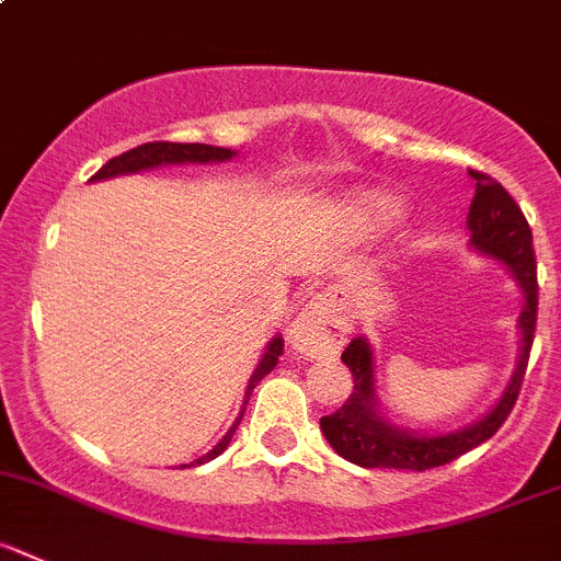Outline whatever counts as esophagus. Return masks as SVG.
Masks as SVG:
<instances>
[{
  "label": "esophagus",
  "mask_w": 561,
  "mask_h": 561,
  "mask_svg": "<svg viewBox=\"0 0 561 561\" xmlns=\"http://www.w3.org/2000/svg\"><path fill=\"white\" fill-rule=\"evenodd\" d=\"M287 342L304 358L331 356L345 342V314L329 296H314L293 320Z\"/></svg>",
  "instance_id": "1"
}]
</instances>
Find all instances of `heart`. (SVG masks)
<instances>
[{"instance_id":"obj_1","label":"heart","mask_w":561,"mask_h":561,"mask_svg":"<svg viewBox=\"0 0 561 561\" xmlns=\"http://www.w3.org/2000/svg\"><path fill=\"white\" fill-rule=\"evenodd\" d=\"M353 208H356V214L362 216L369 227H389L400 219L405 205H402V199L394 197V194L369 188V192H358L356 197H353Z\"/></svg>"}]
</instances>
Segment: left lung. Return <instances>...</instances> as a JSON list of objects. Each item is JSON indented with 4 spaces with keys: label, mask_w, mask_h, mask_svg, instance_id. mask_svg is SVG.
I'll return each instance as SVG.
<instances>
[{
    "label": "left lung",
    "mask_w": 561,
    "mask_h": 561,
    "mask_svg": "<svg viewBox=\"0 0 561 561\" xmlns=\"http://www.w3.org/2000/svg\"><path fill=\"white\" fill-rule=\"evenodd\" d=\"M477 183L466 230L469 249L480 257L504 265L520 293L518 314V362L499 400L471 425L444 433H425L400 425L383 411L375 380V353L367 336H353L342 351V362L353 375V394L340 411L320 419V431L340 458L362 469H408L425 471L460 458L480 447L504 425L518 400L520 380L529 362L537 323V265L531 249V230L507 188L482 172H469Z\"/></svg>",
    "instance_id": "8db88e82"
}]
</instances>
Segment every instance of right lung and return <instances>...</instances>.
I'll return each instance as SVG.
<instances>
[{"mask_svg": "<svg viewBox=\"0 0 561 561\" xmlns=\"http://www.w3.org/2000/svg\"><path fill=\"white\" fill-rule=\"evenodd\" d=\"M236 150L230 148H214V145H178V142H148V145H139V148L128 150V153L117 156V159L106 161V164L101 167V170L95 172V175L90 178V183L95 181H108V178H119V175H136V172H145V170H159V167H175V164H221V161H230L236 159ZM282 351H285V340H282V334H274L268 340V345H265L263 356H260L257 367H254L252 378H249L247 383V391H243V405L241 411H238L236 422H232L230 431L225 433V438H221L219 444H216L210 453H205L203 458L192 460V463H183L181 469H188V466H203L208 463V460L219 458L221 453H225L227 447H230L232 436H236L238 425H241L243 419V411H247V402L249 397H252V389L260 383V380L265 378V375L271 373V369L279 364V356Z\"/></svg>", "mask_w": 561, "mask_h": 561, "instance_id": "obj_1", "label": "right lung"}]
</instances>
